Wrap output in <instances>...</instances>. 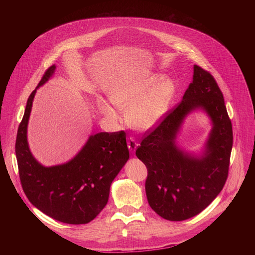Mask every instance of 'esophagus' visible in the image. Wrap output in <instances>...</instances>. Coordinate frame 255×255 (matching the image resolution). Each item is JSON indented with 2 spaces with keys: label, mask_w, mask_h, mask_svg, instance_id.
Returning a JSON list of instances; mask_svg holds the SVG:
<instances>
[{
  "label": "esophagus",
  "mask_w": 255,
  "mask_h": 255,
  "mask_svg": "<svg viewBox=\"0 0 255 255\" xmlns=\"http://www.w3.org/2000/svg\"><path fill=\"white\" fill-rule=\"evenodd\" d=\"M127 145H128L129 151H130L132 154H134L135 151H136V149H137V146H138L137 142H136L133 138H129V139H128V142H127Z\"/></svg>",
  "instance_id": "1"
}]
</instances>
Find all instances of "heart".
I'll list each match as a JSON object with an SVG mask.
<instances>
[{
	"mask_svg": "<svg viewBox=\"0 0 255 255\" xmlns=\"http://www.w3.org/2000/svg\"><path fill=\"white\" fill-rule=\"evenodd\" d=\"M152 76L145 80L121 86L110 94L112 103L120 109H128L126 119L135 129L147 131L155 127L166 114L175 88L170 80L160 82ZM99 110L112 123L119 121V112L110 103L100 101Z\"/></svg>",
	"mask_w": 255,
	"mask_h": 255,
	"instance_id": "heart-1",
	"label": "heart"
}]
</instances>
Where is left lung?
<instances>
[{"instance_id": "1", "label": "left lung", "mask_w": 255, "mask_h": 255, "mask_svg": "<svg viewBox=\"0 0 255 255\" xmlns=\"http://www.w3.org/2000/svg\"><path fill=\"white\" fill-rule=\"evenodd\" d=\"M198 111L207 115L211 130L197 154L181 148L176 139L186 117ZM232 144L222 92L208 71L194 65L181 102L136 150L148 170L145 192L151 209L169 221L190 219L206 209L225 185Z\"/></svg>"}]
</instances>
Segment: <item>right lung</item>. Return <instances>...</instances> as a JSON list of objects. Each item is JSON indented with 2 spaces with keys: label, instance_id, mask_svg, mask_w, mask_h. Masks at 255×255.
<instances>
[{
  "label": "right lung",
  "instance_id": "right-lung-1",
  "mask_svg": "<svg viewBox=\"0 0 255 255\" xmlns=\"http://www.w3.org/2000/svg\"><path fill=\"white\" fill-rule=\"evenodd\" d=\"M51 65L29 96L16 139V157L23 191L33 206L66 224L94 220L109 200L111 184L129 159L124 131L92 134L81 150L68 161L45 166L29 147L27 130L37 90L54 75Z\"/></svg>",
  "mask_w": 255,
  "mask_h": 255
}]
</instances>
